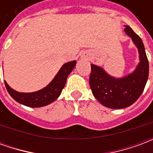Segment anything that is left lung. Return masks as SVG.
Listing matches in <instances>:
<instances>
[{"instance_id":"8db88e82","label":"left lung","mask_w":153,"mask_h":153,"mask_svg":"<svg viewBox=\"0 0 153 153\" xmlns=\"http://www.w3.org/2000/svg\"><path fill=\"white\" fill-rule=\"evenodd\" d=\"M125 32L138 47L140 62L134 72L121 79L110 76L102 68L91 65L89 85L93 96L103 106L122 109L134 103L144 90L149 73V65L143 41L129 26Z\"/></svg>"}]
</instances>
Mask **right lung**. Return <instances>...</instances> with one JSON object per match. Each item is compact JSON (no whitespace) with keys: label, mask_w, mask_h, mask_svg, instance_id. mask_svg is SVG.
<instances>
[{"label":"right lung","mask_w":153,"mask_h":153,"mask_svg":"<svg viewBox=\"0 0 153 153\" xmlns=\"http://www.w3.org/2000/svg\"><path fill=\"white\" fill-rule=\"evenodd\" d=\"M75 65V60L65 64L60 68L54 79L46 88L39 90L38 92L29 93H19L12 89L6 83V82H5V88L8 91L9 94L16 102L21 103L25 106L29 107H41L47 106L48 104L53 102L60 96L61 91L65 85L67 77L73 70Z\"/></svg>","instance_id":"add662e5"}]
</instances>
